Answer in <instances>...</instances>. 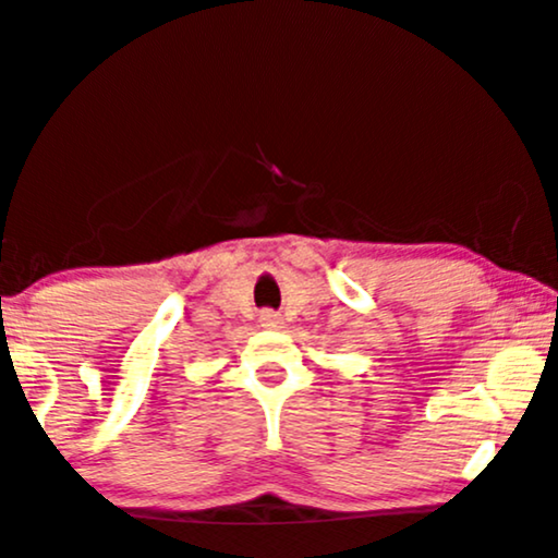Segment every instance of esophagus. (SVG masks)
<instances>
[{
  "mask_svg": "<svg viewBox=\"0 0 558 558\" xmlns=\"http://www.w3.org/2000/svg\"><path fill=\"white\" fill-rule=\"evenodd\" d=\"M259 325L267 330H278V328H283V317H280L278 312L265 310V312H259Z\"/></svg>",
  "mask_w": 558,
  "mask_h": 558,
  "instance_id": "34e87169",
  "label": "esophagus"
}]
</instances>
